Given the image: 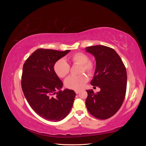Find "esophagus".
Segmentation results:
<instances>
[{"label":"esophagus","mask_w":146,"mask_h":146,"mask_svg":"<svg viewBox=\"0 0 146 146\" xmlns=\"http://www.w3.org/2000/svg\"><path fill=\"white\" fill-rule=\"evenodd\" d=\"M75 92H76V93L77 94L79 93V92H80V91H76Z\"/></svg>","instance_id":"34e87169"}]
</instances>
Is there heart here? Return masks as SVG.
Segmentation results:
<instances>
[{"instance_id": "heart-1", "label": "heart", "mask_w": 146, "mask_h": 146, "mask_svg": "<svg viewBox=\"0 0 146 146\" xmlns=\"http://www.w3.org/2000/svg\"><path fill=\"white\" fill-rule=\"evenodd\" d=\"M70 63L73 64L80 66L79 73L86 72L90 76L94 73L95 66L92 61L89 60L88 56L82 52H77L69 58ZM54 71L60 78L65 77L70 72V66L64 59L56 61L54 66ZM88 78L85 74H82L79 76H70L64 81L66 87L71 90H79L85 85Z\"/></svg>"}]
</instances>
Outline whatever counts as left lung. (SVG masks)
<instances>
[{
    "label": "left lung",
    "instance_id": "obj_1",
    "mask_svg": "<svg viewBox=\"0 0 146 146\" xmlns=\"http://www.w3.org/2000/svg\"><path fill=\"white\" fill-rule=\"evenodd\" d=\"M93 55L96 67L91 85L100 91L95 94L86 90V106L95 117L107 119L115 114L124 100L127 89V71L121 57L113 48L98 45L86 47Z\"/></svg>",
    "mask_w": 146,
    "mask_h": 146
}]
</instances>
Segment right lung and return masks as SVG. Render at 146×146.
<instances>
[{
	"label": "right lung",
	"mask_w": 146,
	"mask_h": 146,
	"mask_svg": "<svg viewBox=\"0 0 146 146\" xmlns=\"http://www.w3.org/2000/svg\"><path fill=\"white\" fill-rule=\"evenodd\" d=\"M70 51L39 48L23 66L21 86L25 98L34 111L48 121L62 120L73 105L76 92L61 90L63 82L54 69L56 61ZM57 90L59 91L56 93Z\"/></svg>",
	"instance_id": "obj_1"
}]
</instances>
